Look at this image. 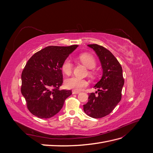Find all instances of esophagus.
Here are the masks:
<instances>
[{
	"label": "esophagus",
	"instance_id": "34e87169",
	"mask_svg": "<svg viewBox=\"0 0 153 153\" xmlns=\"http://www.w3.org/2000/svg\"><path fill=\"white\" fill-rule=\"evenodd\" d=\"M72 93L74 94H78L80 93V91H72Z\"/></svg>",
	"mask_w": 153,
	"mask_h": 153
}]
</instances>
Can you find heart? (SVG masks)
Here are the masks:
<instances>
[{
    "label": "heart",
    "instance_id": "obj_1",
    "mask_svg": "<svg viewBox=\"0 0 153 153\" xmlns=\"http://www.w3.org/2000/svg\"><path fill=\"white\" fill-rule=\"evenodd\" d=\"M80 61L89 69H93L96 65V61L92 55L88 53H82L79 55ZM61 69L62 72L66 75H69L73 71V63L71 60L67 58L62 62ZM91 75H93L92 71L89 72ZM64 85L67 89H73L74 91H81L88 85V82L85 79L72 76L68 78L64 82Z\"/></svg>",
    "mask_w": 153,
    "mask_h": 153
}]
</instances>
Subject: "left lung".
<instances>
[{"instance_id":"1","label":"left lung","mask_w":153,"mask_h":153,"mask_svg":"<svg viewBox=\"0 0 153 153\" xmlns=\"http://www.w3.org/2000/svg\"><path fill=\"white\" fill-rule=\"evenodd\" d=\"M98 55L103 69L101 80L95 85L96 93L89 95L88 102L84 105V112L95 119L103 117L112 112L121 100L124 80L121 64L108 50L96 44L88 45Z\"/></svg>"}]
</instances>
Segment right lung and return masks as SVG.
<instances>
[{"instance_id":"obj_1","label":"right lung","mask_w":153,"mask_h":153,"mask_svg":"<svg viewBox=\"0 0 153 153\" xmlns=\"http://www.w3.org/2000/svg\"><path fill=\"white\" fill-rule=\"evenodd\" d=\"M77 47L49 46L27 61L21 76V92L32 114L41 119L52 117L71 95V90H59L63 83L61 66Z\"/></svg>"}]
</instances>
